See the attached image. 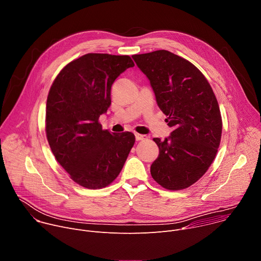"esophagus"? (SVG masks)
I'll return each instance as SVG.
<instances>
[{
	"mask_svg": "<svg viewBox=\"0 0 261 261\" xmlns=\"http://www.w3.org/2000/svg\"><path fill=\"white\" fill-rule=\"evenodd\" d=\"M135 138H136V140H137V141H139V140H143V139H145V138H146V136H145V135H142V134H138V133H136V134H135Z\"/></svg>",
	"mask_w": 261,
	"mask_h": 261,
	"instance_id": "1",
	"label": "esophagus"
}]
</instances>
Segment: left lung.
Masks as SVG:
<instances>
[{"label": "left lung", "instance_id": "1", "mask_svg": "<svg viewBox=\"0 0 261 261\" xmlns=\"http://www.w3.org/2000/svg\"><path fill=\"white\" fill-rule=\"evenodd\" d=\"M132 58L173 128L164 140L153 139L159 156L151 174L167 190L188 188L206 172L218 152L222 118L217 98L203 74L179 56L162 49Z\"/></svg>", "mask_w": 261, "mask_h": 261}]
</instances>
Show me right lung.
Here are the masks:
<instances>
[{"label":"right lung","instance_id":"obj_1","mask_svg":"<svg viewBox=\"0 0 261 261\" xmlns=\"http://www.w3.org/2000/svg\"><path fill=\"white\" fill-rule=\"evenodd\" d=\"M133 66L129 56L87 54L67 64L50 87L45 116L49 146L70 177L85 188L113 182L134 145L133 133H110L99 123L111 104V86Z\"/></svg>","mask_w":261,"mask_h":261}]
</instances>
